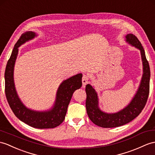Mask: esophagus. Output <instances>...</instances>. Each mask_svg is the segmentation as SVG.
I'll list each match as a JSON object with an SVG mask.
<instances>
[{
  "label": "esophagus",
  "instance_id": "34e87169",
  "mask_svg": "<svg viewBox=\"0 0 155 155\" xmlns=\"http://www.w3.org/2000/svg\"><path fill=\"white\" fill-rule=\"evenodd\" d=\"M89 77L87 74H84L82 78V83H83V86H85L87 83L89 82Z\"/></svg>",
  "mask_w": 155,
  "mask_h": 155
}]
</instances>
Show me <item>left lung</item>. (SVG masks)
Returning a JSON list of instances; mask_svg holds the SVG:
<instances>
[{
	"instance_id": "left-lung-1",
	"label": "left lung",
	"mask_w": 155,
	"mask_h": 155,
	"mask_svg": "<svg viewBox=\"0 0 155 155\" xmlns=\"http://www.w3.org/2000/svg\"><path fill=\"white\" fill-rule=\"evenodd\" d=\"M126 41L131 46L140 51L143 64V75L140 84L130 103L117 112H103L99 107V97L95 88L90 84L85 87L87 113L89 119L95 125L102 127H116L132 121L141 112L149 97L150 72L144 49L140 41L133 34H127L126 36Z\"/></svg>"
}]
</instances>
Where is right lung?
<instances>
[{
	"mask_svg": "<svg viewBox=\"0 0 155 155\" xmlns=\"http://www.w3.org/2000/svg\"><path fill=\"white\" fill-rule=\"evenodd\" d=\"M37 36L35 32L27 31L22 34L15 44L5 70V94L14 114L21 122L39 129L54 128L64 120L68 107L74 92L82 85V74L73 75L60 84L56 92L54 103L51 108L47 110L37 111L26 107L19 97L15 87L14 70L18 48Z\"/></svg>",
	"mask_w": 155,
	"mask_h": 155,
	"instance_id": "right-lung-1",
	"label": "right lung"
}]
</instances>
